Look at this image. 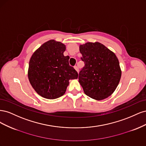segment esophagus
Here are the masks:
<instances>
[{
	"instance_id": "esophagus-1",
	"label": "esophagus",
	"mask_w": 146,
	"mask_h": 146,
	"mask_svg": "<svg viewBox=\"0 0 146 146\" xmlns=\"http://www.w3.org/2000/svg\"><path fill=\"white\" fill-rule=\"evenodd\" d=\"M74 69L76 70V71H77V72H78V70H78V68L77 67V66H74Z\"/></svg>"
}]
</instances>
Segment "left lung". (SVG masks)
<instances>
[{
  "label": "left lung",
  "mask_w": 146,
  "mask_h": 146,
  "mask_svg": "<svg viewBox=\"0 0 146 146\" xmlns=\"http://www.w3.org/2000/svg\"><path fill=\"white\" fill-rule=\"evenodd\" d=\"M85 62L78 82L84 92L91 98L101 100L115 91L121 77V69L115 54L99 42H88L79 46Z\"/></svg>",
  "instance_id": "1"
}]
</instances>
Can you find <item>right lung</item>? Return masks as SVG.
I'll use <instances>...</instances> for the list:
<instances>
[{"label":"right lung","instance_id":"right-lung-1","mask_svg":"<svg viewBox=\"0 0 146 146\" xmlns=\"http://www.w3.org/2000/svg\"><path fill=\"white\" fill-rule=\"evenodd\" d=\"M66 46L54 39L44 42L33 53L29 61L28 78L37 93L48 99L64 94L69 80L77 79L78 73L64 56Z\"/></svg>","mask_w":146,"mask_h":146}]
</instances>
